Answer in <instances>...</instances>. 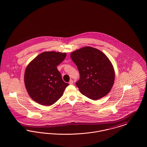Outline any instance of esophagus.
Segmentation results:
<instances>
[{"label": "esophagus", "instance_id": "1", "mask_svg": "<svg viewBox=\"0 0 147 147\" xmlns=\"http://www.w3.org/2000/svg\"><path fill=\"white\" fill-rule=\"evenodd\" d=\"M69 84L70 85H71V84H73V80H70L69 81Z\"/></svg>", "mask_w": 147, "mask_h": 147}]
</instances>
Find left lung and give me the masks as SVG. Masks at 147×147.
I'll list each match as a JSON object with an SVG mask.
<instances>
[{"label":"left lung","mask_w":147,"mask_h":147,"mask_svg":"<svg viewBox=\"0 0 147 147\" xmlns=\"http://www.w3.org/2000/svg\"><path fill=\"white\" fill-rule=\"evenodd\" d=\"M80 73L76 83L80 92L96 100L107 95L113 86L115 71L106 55L98 49L85 47L70 54Z\"/></svg>","instance_id":"obj_1"}]
</instances>
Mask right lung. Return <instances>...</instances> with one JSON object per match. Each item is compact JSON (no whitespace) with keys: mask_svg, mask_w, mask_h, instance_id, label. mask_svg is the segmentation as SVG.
Here are the masks:
<instances>
[{"mask_svg":"<svg viewBox=\"0 0 147 147\" xmlns=\"http://www.w3.org/2000/svg\"><path fill=\"white\" fill-rule=\"evenodd\" d=\"M66 56V53L43 52L27 65L24 84L28 94L35 102L50 106L63 95L69 84L63 80L57 66Z\"/></svg>","mask_w":147,"mask_h":147,"instance_id":"obj_1","label":"right lung"}]
</instances>
